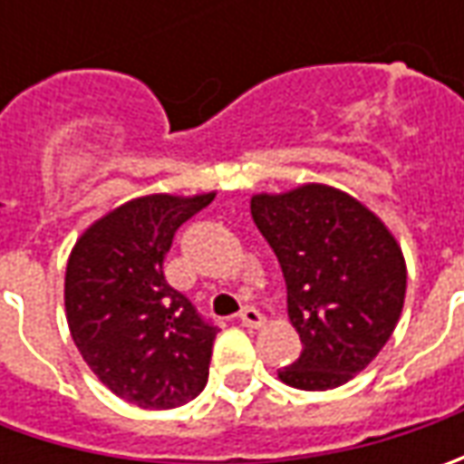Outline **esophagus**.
I'll return each instance as SVG.
<instances>
[{
    "label": "esophagus",
    "mask_w": 464,
    "mask_h": 464,
    "mask_svg": "<svg viewBox=\"0 0 464 464\" xmlns=\"http://www.w3.org/2000/svg\"><path fill=\"white\" fill-rule=\"evenodd\" d=\"M240 323L245 328H260V325L266 323V317H263L256 307H245V310L240 312Z\"/></svg>",
    "instance_id": "esophagus-1"
}]
</instances>
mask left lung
I'll return each instance as SVG.
<instances>
[{"label": "left lung", "mask_w": 464, "mask_h": 464, "mask_svg": "<svg viewBox=\"0 0 464 464\" xmlns=\"http://www.w3.org/2000/svg\"><path fill=\"white\" fill-rule=\"evenodd\" d=\"M250 214L274 247L289 323L302 338L278 380L296 390H333L382 351L405 302V258L387 224L346 190L304 183L256 193Z\"/></svg>", "instance_id": "8db88e82"}]
</instances>
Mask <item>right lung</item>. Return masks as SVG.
Returning <instances> with one entry per match:
<instances>
[{"mask_svg": "<svg viewBox=\"0 0 464 464\" xmlns=\"http://www.w3.org/2000/svg\"><path fill=\"white\" fill-rule=\"evenodd\" d=\"M214 196H139L72 247L63 307L74 346L100 382L139 408L183 405L208 380L217 328L169 286L162 263L178 227Z\"/></svg>", "mask_w": 464, "mask_h": 464, "instance_id": "right-lung-1", "label": "right lung"}]
</instances>
